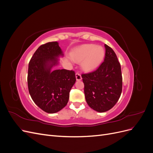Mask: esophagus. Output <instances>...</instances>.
Here are the masks:
<instances>
[{"instance_id": "34e87169", "label": "esophagus", "mask_w": 153, "mask_h": 153, "mask_svg": "<svg viewBox=\"0 0 153 153\" xmlns=\"http://www.w3.org/2000/svg\"><path fill=\"white\" fill-rule=\"evenodd\" d=\"M75 76H76V80L79 81V80H82V76L80 73H76V75H75Z\"/></svg>"}]
</instances>
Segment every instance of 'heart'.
<instances>
[{"label": "heart", "mask_w": 153, "mask_h": 153, "mask_svg": "<svg viewBox=\"0 0 153 153\" xmlns=\"http://www.w3.org/2000/svg\"><path fill=\"white\" fill-rule=\"evenodd\" d=\"M105 51L102 47L92 44L82 45L72 51L71 57L76 62H82V69L85 71H93L103 61Z\"/></svg>", "instance_id": "1"}]
</instances>
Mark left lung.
<instances>
[{
  "label": "left lung",
  "instance_id": "8db88e82",
  "mask_svg": "<svg viewBox=\"0 0 153 153\" xmlns=\"http://www.w3.org/2000/svg\"><path fill=\"white\" fill-rule=\"evenodd\" d=\"M104 61L96 70L82 74L87 103L98 112H105L116 104L123 87L121 68L114 51L106 44Z\"/></svg>",
  "mask_w": 153,
  "mask_h": 153
}]
</instances>
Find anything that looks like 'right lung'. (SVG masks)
Wrapping results in <instances>:
<instances>
[{"label": "right lung", "instance_id": "1", "mask_svg": "<svg viewBox=\"0 0 153 153\" xmlns=\"http://www.w3.org/2000/svg\"><path fill=\"white\" fill-rule=\"evenodd\" d=\"M59 56H63L57 41L41 45L29 64L27 84L34 102L45 112L56 113L65 106L69 92L76 82L73 70L56 69Z\"/></svg>", "mask_w": 153, "mask_h": 153}]
</instances>
